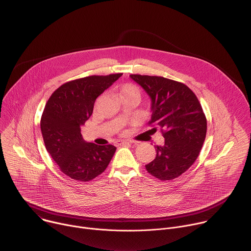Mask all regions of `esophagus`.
<instances>
[{
  "label": "esophagus",
  "instance_id": "esophagus-1",
  "mask_svg": "<svg viewBox=\"0 0 251 251\" xmlns=\"http://www.w3.org/2000/svg\"><path fill=\"white\" fill-rule=\"evenodd\" d=\"M131 144H133V143H132V142H120V143H118V144H117V146H120V147H122V146L131 145Z\"/></svg>",
  "mask_w": 251,
  "mask_h": 251
}]
</instances>
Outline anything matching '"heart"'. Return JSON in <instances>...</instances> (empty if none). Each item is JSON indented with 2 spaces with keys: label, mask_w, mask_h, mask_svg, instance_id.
<instances>
[{
  "label": "heart",
  "mask_w": 251,
  "mask_h": 251,
  "mask_svg": "<svg viewBox=\"0 0 251 251\" xmlns=\"http://www.w3.org/2000/svg\"><path fill=\"white\" fill-rule=\"evenodd\" d=\"M126 96H137L140 98V92L133 85H125L120 90V97H126Z\"/></svg>",
  "instance_id": "heart-1"
}]
</instances>
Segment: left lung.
Instances as JSON below:
<instances>
[{"instance_id": "1", "label": "left lung", "mask_w": 251, "mask_h": 251, "mask_svg": "<svg viewBox=\"0 0 251 251\" xmlns=\"http://www.w3.org/2000/svg\"><path fill=\"white\" fill-rule=\"evenodd\" d=\"M130 77L149 96L150 124L157 126L164 138L162 146L154 147L156 156L146 170L160 180L175 179L194 163L204 144L207 121L201 104L184 83L155 75Z\"/></svg>"}]
</instances>
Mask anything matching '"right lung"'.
Wrapping results in <instances>:
<instances>
[{
  "instance_id": "1",
  "label": "right lung",
  "mask_w": 251,
  "mask_h": 251,
  "mask_svg": "<svg viewBox=\"0 0 251 251\" xmlns=\"http://www.w3.org/2000/svg\"><path fill=\"white\" fill-rule=\"evenodd\" d=\"M122 75H91L64 83L48 100L40 128L45 148L67 176L90 181L108 166L116 147L83 140L80 127L91 117L96 100Z\"/></svg>"
}]
</instances>
